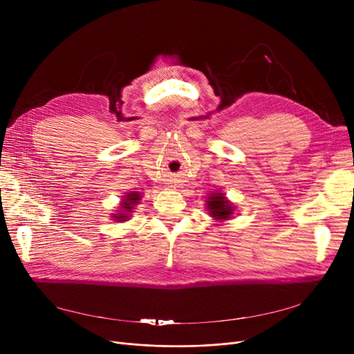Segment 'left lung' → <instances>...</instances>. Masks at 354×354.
<instances>
[{"mask_svg":"<svg viewBox=\"0 0 354 354\" xmlns=\"http://www.w3.org/2000/svg\"><path fill=\"white\" fill-rule=\"evenodd\" d=\"M207 209L209 211V215L214 219H219V221H225V219L231 218V215L234 214L232 203L225 198L224 194H221V192L211 194L208 196Z\"/></svg>","mask_w":354,"mask_h":354,"instance_id":"1","label":"left lung"}]
</instances>
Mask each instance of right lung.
I'll return each mask as SVG.
<instances>
[{
  "label": "right lung",
  "instance_id": "obj_1",
  "mask_svg": "<svg viewBox=\"0 0 354 354\" xmlns=\"http://www.w3.org/2000/svg\"><path fill=\"white\" fill-rule=\"evenodd\" d=\"M140 201V194L139 192H127L123 199H122V203H120V209H119V214H113V218L115 221L118 222H122V221H127L129 219V214L132 212L133 207L138 205Z\"/></svg>",
  "mask_w": 354,
  "mask_h": 354
}]
</instances>
